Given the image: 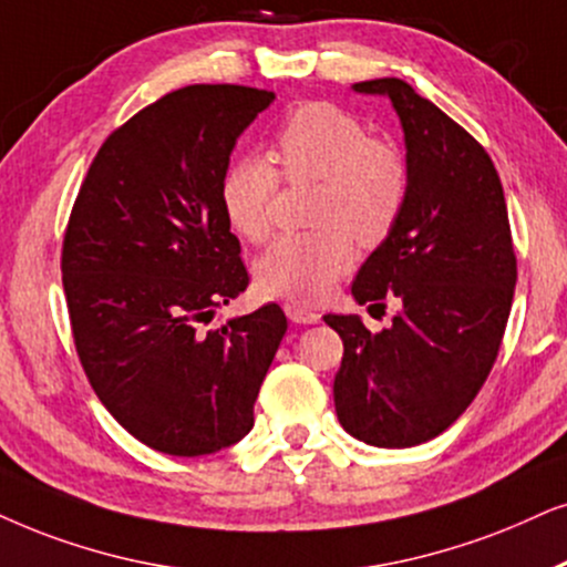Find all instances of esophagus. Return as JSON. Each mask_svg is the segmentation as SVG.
Segmentation results:
<instances>
[{
	"label": "esophagus",
	"mask_w": 567,
	"mask_h": 567,
	"mask_svg": "<svg viewBox=\"0 0 567 567\" xmlns=\"http://www.w3.org/2000/svg\"><path fill=\"white\" fill-rule=\"evenodd\" d=\"M285 313H288V319L296 321V324H317L321 319L317 311H311V308H306L303 303H296V300L285 303Z\"/></svg>",
	"instance_id": "esophagus-1"
}]
</instances>
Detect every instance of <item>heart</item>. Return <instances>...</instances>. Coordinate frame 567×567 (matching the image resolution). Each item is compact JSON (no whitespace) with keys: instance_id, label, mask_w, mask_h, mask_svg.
Returning a JSON list of instances; mask_svg holds the SVG:
<instances>
[{"instance_id":"obj_1","label":"heart","mask_w":567,"mask_h":567,"mask_svg":"<svg viewBox=\"0 0 567 567\" xmlns=\"http://www.w3.org/2000/svg\"><path fill=\"white\" fill-rule=\"evenodd\" d=\"M277 159L290 183L319 181L313 230L279 235L256 261V282L277 298L313 300L353 267L355 240L377 246L398 225L408 198V164L392 143L340 106L303 104L277 133ZM279 172L261 156H238L219 183L221 209L250 243L275 225Z\"/></svg>"}]
</instances>
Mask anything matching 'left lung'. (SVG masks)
<instances>
[{
  "label": "left lung",
  "mask_w": 567,
  "mask_h": 567,
  "mask_svg": "<svg viewBox=\"0 0 567 567\" xmlns=\"http://www.w3.org/2000/svg\"><path fill=\"white\" fill-rule=\"evenodd\" d=\"M386 96L405 138L408 198L353 282L358 306L395 300L392 327L327 313L342 337L334 411L374 447H413L457 421L489 377L511 317L515 250L503 183L474 135L400 78L353 83Z\"/></svg>",
  "instance_id": "1"
}]
</instances>
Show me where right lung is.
<instances>
[{"label":"right lung","instance_id":"1","mask_svg":"<svg viewBox=\"0 0 567 567\" xmlns=\"http://www.w3.org/2000/svg\"><path fill=\"white\" fill-rule=\"evenodd\" d=\"M271 102V91L227 83L167 93L104 141L70 214L62 285L85 377L117 424L159 453L240 442L288 332L277 303L200 329L248 288L219 183Z\"/></svg>","mask_w":567,"mask_h":567}]
</instances>
